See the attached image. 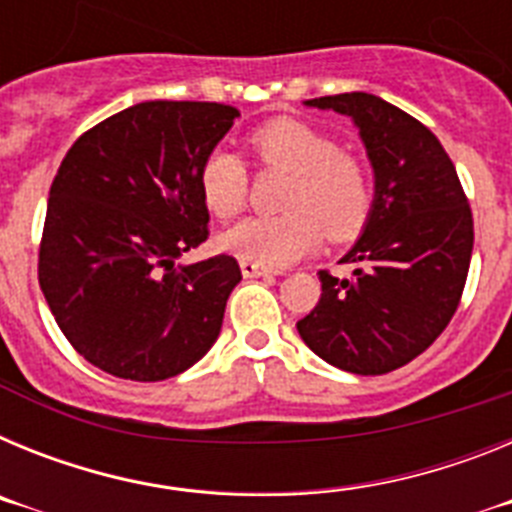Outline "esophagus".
<instances>
[{
	"label": "esophagus",
	"mask_w": 512,
	"mask_h": 512,
	"mask_svg": "<svg viewBox=\"0 0 512 512\" xmlns=\"http://www.w3.org/2000/svg\"><path fill=\"white\" fill-rule=\"evenodd\" d=\"M241 271L246 279H266V277H277V271L264 269L259 264H251V261H241Z\"/></svg>",
	"instance_id": "obj_1"
}]
</instances>
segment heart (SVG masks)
I'll use <instances>...</instances> for the list:
<instances>
[{"label":"heart","mask_w":512,"mask_h":512,"mask_svg":"<svg viewBox=\"0 0 512 512\" xmlns=\"http://www.w3.org/2000/svg\"><path fill=\"white\" fill-rule=\"evenodd\" d=\"M253 156L264 166L292 174L282 215L246 217L220 235V246L251 264L287 266L318 246L323 230L330 241H348L364 228L372 189L364 166L341 153L338 143L312 125L279 117L248 135ZM197 187L207 210L220 220L246 207L248 171L228 148L205 156Z\"/></svg>","instance_id":"1"}]
</instances>
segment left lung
Returning <instances> with one entry per match:
<instances>
[{"instance_id":"8db88e82","label":"left lung","mask_w":512,"mask_h":512,"mask_svg":"<svg viewBox=\"0 0 512 512\" xmlns=\"http://www.w3.org/2000/svg\"><path fill=\"white\" fill-rule=\"evenodd\" d=\"M354 120L374 171V200L343 264L297 333L351 374H387L431 346L459 307L474 246L472 210L449 153L423 122L366 92L307 99Z\"/></svg>"}]
</instances>
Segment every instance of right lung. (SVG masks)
Wrapping results in <instances>:
<instances>
[{"instance_id":"add662e5","label":"right lung","mask_w":512,"mask_h":512,"mask_svg":"<svg viewBox=\"0 0 512 512\" xmlns=\"http://www.w3.org/2000/svg\"><path fill=\"white\" fill-rule=\"evenodd\" d=\"M235 117L217 102L133 104L81 135L53 179L40 289L71 346L112 377H176L220 336L241 266L176 259L207 241L197 174Z\"/></svg>"}]
</instances>
